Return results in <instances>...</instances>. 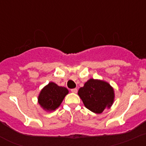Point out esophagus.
I'll list each match as a JSON object with an SVG mask.
<instances>
[{
	"instance_id": "esophagus-1",
	"label": "esophagus",
	"mask_w": 146,
	"mask_h": 146,
	"mask_svg": "<svg viewBox=\"0 0 146 146\" xmlns=\"http://www.w3.org/2000/svg\"><path fill=\"white\" fill-rule=\"evenodd\" d=\"M71 92H72L73 93H76V92H77V89H71Z\"/></svg>"
}]
</instances>
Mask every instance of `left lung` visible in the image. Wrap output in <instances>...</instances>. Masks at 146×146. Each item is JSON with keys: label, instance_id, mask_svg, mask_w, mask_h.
Returning a JSON list of instances; mask_svg holds the SVG:
<instances>
[{"label": "left lung", "instance_id": "1", "mask_svg": "<svg viewBox=\"0 0 146 146\" xmlns=\"http://www.w3.org/2000/svg\"><path fill=\"white\" fill-rule=\"evenodd\" d=\"M78 95L86 108L96 113H102L106 108H110L114 98L113 88L108 82L94 79L88 80L79 89Z\"/></svg>", "mask_w": 146, "mask_h": 146}]
</instances>
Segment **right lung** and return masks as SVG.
Listing matches in <instances>:
<instances>
[{
    "label": "right lung",
    "mask_w": 146,
    "mask_h": 146,
    "mask_svg": "<svg viewBox=\"0 0 146 146\" xmlns=\"http://www.w3.org/2000/svg\"><path fill=\"white\" fill-rule=\"evenodd\" d=\"M68 94L65 87L58 86L54 82H50L42 89L38 96V103L46 111H54Z\"/></svg>",
    "instance_id": "obj_1"
}]
</instances>
